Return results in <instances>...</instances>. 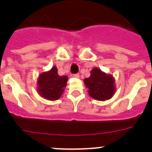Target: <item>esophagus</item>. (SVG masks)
<instances>
[{"instance_id":"obj_1","label":"esophagus","mask_w":152,"mask_h":152,"mask_svg":"<svg viewBox=\"0 0 152 152\" xmlns=\"http://www.w3.org/2000/svg\"><path fill=\"white\" fill-rule=\"evenodd\" d=\"M73 76H74V77H76V78H78V77H80V75H79L78 73H77V74H75V75H74Z\"/></svg>"}]
</instances>
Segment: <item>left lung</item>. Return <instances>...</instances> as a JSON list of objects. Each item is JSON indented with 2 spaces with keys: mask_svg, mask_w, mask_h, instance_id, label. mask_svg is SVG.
Instances as JSON below:
<instances>
[{
  "mask_svg": "<svg viewBox=\"0 0 152 152\" xmlns=\"http://www.w3.org/2000/svg\"><path fill=\"white\" fill-rule=\"evenodd\" d=\"M91 76L84 80L89 89L90 96L102 101L110 99L116 90L112 75H107L96 68L91 70Z\"/></svg>",
  "mask_w": 152,
  "mask_h": 152,
  "instance_id": "8db88e82",
  "label": "left lung"
}]
</instances>
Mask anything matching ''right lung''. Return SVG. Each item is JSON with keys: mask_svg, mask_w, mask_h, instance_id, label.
<instances>
[{"mask_svg": "<svg viewBox=\"0 0 152 152\" xmlns=\"http://www.w3.org/2000/svg\"><path fill=\"white\" fill-rule=\"evenodd\" d=\"M68 77L58 75L56 66L48 72L41 74L38 79V91L42 97L47 100H58L62 94L67 84Z\"/></svg>", "mask_w": 152, "mask_h": 152, "instance_id": "obj_1", "label": "right lung"}]
</instances>
